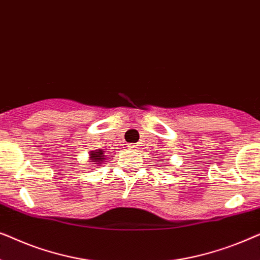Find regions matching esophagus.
Listing matches in <instances>:
<instances>
[{"label":"esophagus","mask_w":260,"mask_h":260,"mask_svg":"<svg viewBox=\"0 0 260 260\" xmlns=\"http://www.w3.org/2000/svg\"><path fill=\"white\" fill-rule=\"evenodd\" d=\"M136 144L131 143V144H127V149H130V150H136Z\"/></svg>","instance_id":"esophagus-1"}]
</instances>
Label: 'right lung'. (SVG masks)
Here are the masks:
<instances>
[{"label":"right lung","instance_id":"right-lung-1","mask_svg":"<svg viewBox=\"0 0 260 260\" xmlns=\"http://www.w3.org/2000/svg\"><path fill=\"white\" fill-rule=\"evenodd\" d=\"M104 152H103V150H95V151H91L90 152V162H94L93 165H101V163L104 161Z\"/></svg>","mask_w":260,"mask_h":260}]
</instances>
